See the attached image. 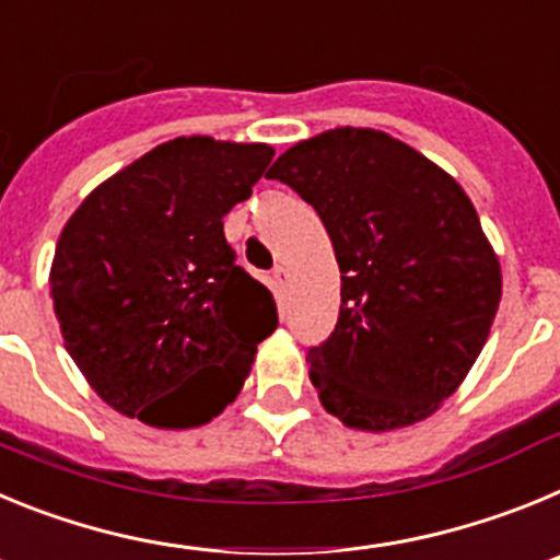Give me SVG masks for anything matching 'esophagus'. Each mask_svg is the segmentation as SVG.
<instances>
[{"label": "esophagus", "mask_w": 560, "mask_h": 560, "mask_svg": "<svg viewBox=\"0 0 560 560\" xmlns=\"http://www.w3.org/2000/svg\"><path fill=\"white\" fill-rule=\"evenodd\" d=\"M271 280H275V289L280 291V294H285V291L291 289V271L285 269V266H277L275 275H271Z\"/></svg>", "instance_id": "obj_1"}]
</instances>
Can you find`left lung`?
I'll list each match as a JSON object with an SVG mask.
<instances>
[{"label": "left lung", "mask_w": 560, "mask_h": 560, "mask_svg": "<svg viewBox=\"0 0 560 560\" xmlns=\"http://www.w3.org/2000/svg\"><path fill=\"white\" fill-rule=\"evenodd\" d=\"M323 219L341 271L334 334L308 350L330 415L393 432L438 412L482 353L502 269L463 187L375 128H330L269 171Z\"/></svg>", "instance_id": "obj_1"}]
</instances>
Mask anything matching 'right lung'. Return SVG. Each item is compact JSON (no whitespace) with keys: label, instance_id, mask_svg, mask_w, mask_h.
<instances>
[{"label":"right lung","instance_id":"add662e5","mask_svg":"<svg viewBox=\"0 0 560 560\" xmlns=\"http://www.w3.org/2000/svg\"><path fill=\"white\" fill-rule=\"evenodd\" d=\"M275 148L176 137L89 192L58 237L49 294L69 355L108 407L156 429L210 423L277 328L224 215Z\"/></svg>","mask_w":560,"mask_h":560}]
</instances>
